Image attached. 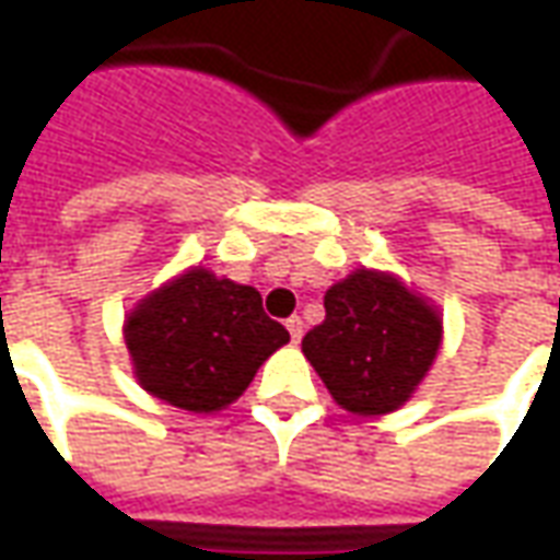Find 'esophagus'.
Here are the masks:
<instances>
[{
    "instance_id": "esophagus-1",
    "label": "esophagus",
    "mask_w": 560,
    "mask_h": 560,
    "mask_svg": "<svg viewBox=\"0 0 560 560\" xmlns=\"http://www.w3.org/2000/svg\"><path fill=\"white\" fill-rule=\"evenodd\" d=\"M303 329H305L303 317H300V315L288 317V332H291L293 345H300V339H303Z\"/></svg>"
}]
</instances>
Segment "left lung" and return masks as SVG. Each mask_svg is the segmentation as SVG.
Returning <instances> with one entry per match:
<instances>
[{
    "label": "left lung",
    "mask_w": 560,
    "mask_h": 560,
    "mask_svg": "<svg viewBox=\"0 0 560 560\" xmlns=\"http://www.w3.org/2000/svg\"><path fill=\"white\" fill-rule=\"evenodd\" d=\"M327 317L303 353L345 411L377 417L401 408L441 348V315L389 272L357 269L324 296Z\"/></svg>",
    "instance_id": "obj_1"
}]
</instances>
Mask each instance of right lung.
Instances as JSON below:
<instances>
[{
	"label": "right lung",
	"instance_id": "add662e5",
	"mask_svg": "<svg viewBox=\"0 0 560 560\" xmlns=\"http://www.w3.org/2000/svg\"><path fill=\"white\" fill-rule=\"evenodd\" d=\"M291 336L264 312L255 288L191 267L140 300L126 345L140 387L191 413L221 411L245 393Z\"/></svg>",
	"mask_w": 560,
	"mask_h": 560
}]
</instances>
